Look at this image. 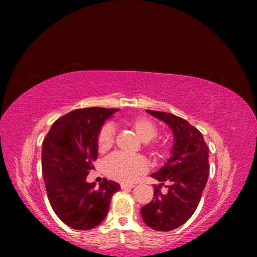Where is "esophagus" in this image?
<instances>
[{
  "instance_id": "1",
  "label": "esophagus",
  "mask_w": 257,
  "mask_h": 257,
  "mask_svg": "<svg viewBox=\"0 0 257 257\" xmlns=\"http://www.w3.org/2000/svg\"><path fill=\"white\" fill-rule=\"evenodd\" d=\"M134 188V184H130V183H121V189L122 190H128Z\"/></svg>"
}]
</instances>
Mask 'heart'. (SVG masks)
I'll list each match as a JSON object with an SVG mask.
<instances>
[{
	"label": "heart",
	"instance_id": "b5f03b06",
	"mask_svg": "<svg viewBox=\"0 0 257 257\" xmlns=\"http://www.w3.org/2000/svg\"><path fill=\"white\" fill-rule=\"evenodd\" d=\"M130 126L134 130L137 136L145 143V149L155 162L166 160L169 154V146L161 141H152L159 133L158 125L147 116H135L128 120ZM115 141V131L112 124L106 123L99 130L97 135V149L99 152H106L111 149ZM106 175L113 180L131 183L145 175L148 164L144 158L139 155H127L114 153L106 159L104 163Z\"/></svg>",
	"mask_w": 257,
	"mask_h": 257
}]
</instances>
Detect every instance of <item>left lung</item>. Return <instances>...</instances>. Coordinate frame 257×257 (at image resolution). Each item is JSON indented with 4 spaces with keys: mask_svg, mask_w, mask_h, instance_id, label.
<instances>
[{
    "mask_svg": "<svg viewBox=\"0 0 257 257\" xmlns=\"http://www.w3.org/2000/svg\"><path fill=\"white\" fill-rule=\"evenodd\" d=\"M172 128L175 144L172 157L151 175L160 181L154 197L141 209L144 222L154 230L169 231L181 226L195 212L209 176V148L200 132L173 113L147 110ZM162 186L168 189L160 191Z\"/></svg>",
    "mask_w": 257,
    "mask_h": 257,
    "instance_id": "8db88e82",
    "label": "left lung"
}]
</instances>
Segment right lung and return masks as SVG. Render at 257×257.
Wrapping results in <instances>:
<instances>
[{"label": "right lung", "instance_id": "1", "mask_svg": "<svg viewBox=\"0 0 257 257\" xmlns=\"http://www.w3.org/2000/svg\"><path fill=\"white\" fill-rule=\"evenodd\" d=\"M118 108H81L61 116L46 135L42 170L49 203L69 227L87 230L103 222L120 185L103 179L99 188L87 176L97 160V135Z\"/></svg>", "mask_w": 257, "mask_h": 257}]
</instances>
